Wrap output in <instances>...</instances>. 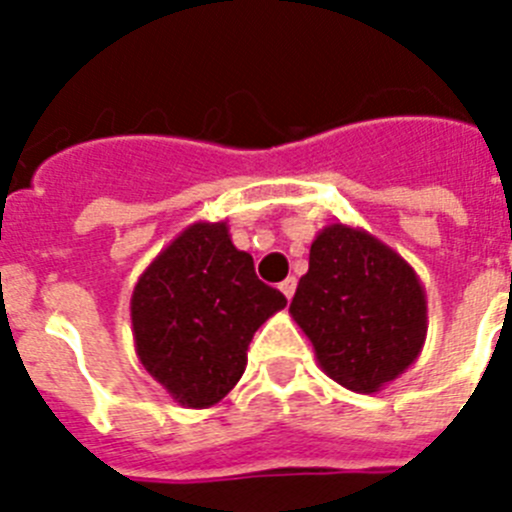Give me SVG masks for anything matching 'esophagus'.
<instances>
[{"mask_svg":"<svg viewBox=\"0 0 512 512\" xmlns=\"http://www.w3.org/2000/svg\"><path fill=\"white\" fill-rule=\"evenodd\" d=\"M279 289H282V295L287 297V300H292V295H295V289H297V279L287 277L282 284H279Z\"/></svg>","mask_w":512,"mask_h":512,"instance_id":"34e87169","label":"esophagus"}]
</instances>
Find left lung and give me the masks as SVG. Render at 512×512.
I'll use <instances>...</instances> for the list:
<instances>
[{"instance_id":"8db88e82","label":"left lung","mask_w":512,"mask_h":512,"mask_svg":"<svg viewBox=\"0 0 512 512\" xmlns=\"http://www.w3.org/2000/svg\"><path fill=\"white\" fill-rule=\"evenodd\" d=\"M323 372L346 390L372 395L400 377L428 330L413 266L374 235L336 223L310 246V269L289 305Z\"/></svg>"}]
</instances>
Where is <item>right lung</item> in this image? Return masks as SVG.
Instances as JSON below:
<instances>
[{
    "mask_svg": "<svg viewBox=\"0 0 512 512\" xmlns=\"http://www.w3.org/2000/svg\"><path fill=\"white\" fill-rule=\"evenodd\" d=\"M287 305L225 223H194L140 274L130 300L140 364L184 408H210L246 372L253 333Z\"/></svg>",
    "mask_w": 512,
    "mask_h": 512,
    "instance_id": "add662e5",
    "label": "right lung"
}]
</instances>
